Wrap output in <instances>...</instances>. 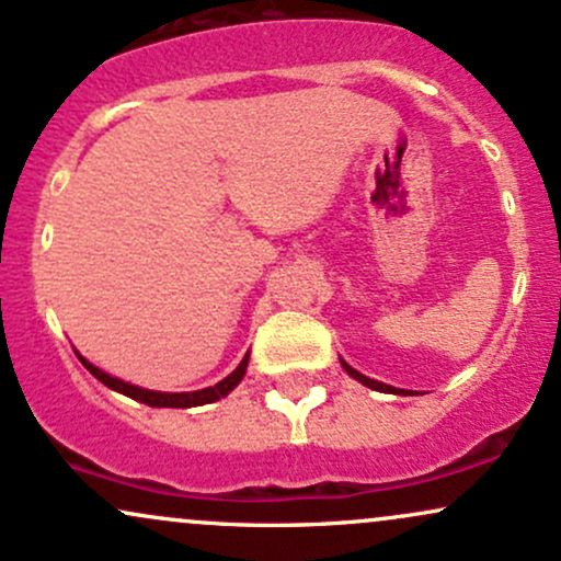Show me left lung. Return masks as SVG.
I'll return each instance as SVG.
<instances>
[{"label": "left lung", "instance_id": "1", "mask_svg": "<svg viewBox=\"0 0 561 561\" xmlns=\"http://www.w3.org/2000/svg\"><path fill=\"white\" fill-rule=\"evenodd\" d=\"M342 368H345L347 374L353 376L355 381H360L363 387H368V389H376V391H389V394H413V391H408V389H394V387H389V383H381V381H376V379H368V376H363L360 370H355L353 366H347L345 360H342Z\"/></svg>", "mask_w": 561, "mask_h": 561}]
</instances>
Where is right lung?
<instances>
[{
  "label": "right lung",
  "mask_w": 561,
  "mask_h": 561,
  "mask_svg": "<svg viewBox=\"0 0 561 561\" xmlns=\"http://www.w3.org/2000/svg\"><path fill=\"white\" fill-rule=\"evenodd\" d=\"M80 363L91 370L96 379L104 383V387H110L114 391H119V394L130 397V400H138L148 404V408H198V404H208V402H216L221 400V397H227L229 391H232L238 383L242 381V376H245V368H248V357L245 355L240 360V366L232 370V374L227 376V379H221L219 383H214V387H206V389H198V391H153V389H140L135 387V383H127L123 379H114V376L104 374V370L93 366V363H88L83 355H78Z\"/></svg>",
  "instance_id": "1"
}]
</instances>
